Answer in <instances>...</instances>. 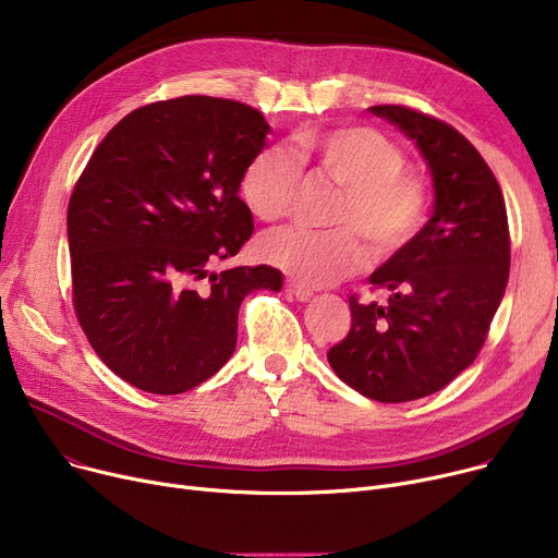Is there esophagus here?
Segmentation results:
<instances>
[{"label": "esophagus", "mask_w": 558, "mask_h": 558, "mask_svg": "<svg viewBox=\"0 0 558 558\" xmlns=\"http://www.w3.org/2000/svg\"><path fill=\"white\" fill-rule=\"evenodd\" d=\"M284 284H287L289 294L294 296L296 301H307V299L314 294V291H312L307 284H303V282H299V280H291V278H289Z\"/></svg>", "instance_id": "34e87169"}]
</instances>
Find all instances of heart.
Masks as SVG:
<instances>
[{"label":"heart","instance_id":"heart-1","mask_svg":"<svg viewBox=\"0 0 558 558\" xmlns=\"http://www.w3.org/2000/svg\"><path fill=\"white\" fill-rule=\"evenodd\" d=\"M295 160L282 146L255 154L242 175L240 196L262 221H280L291 213L301 187L303 165L314 167L341 187L326 230L291 226L262 240V255L282 271L310 284H324L364 267L369 244L387 259L421 232L429 187L425 175L404 167V156L389 137L368 126L299 131L291 137Z\"/></svg>","mask_w":558,"mask_h":558}]
</instances>
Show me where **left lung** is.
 Here are the masks:
<instances>
[{
	"mask_svg": "<svg viewBox=\"0 0 558 558\" xmlns=\"http://www.w3.org/2000/svg\"><path fill=\"white\" fill-rule=\"evenodd\" d=\"M416 140L434 179V213L414 242L371 276L385 301L348 299L353 324L328 362L377 402L441 391L475 362L500 305L511 238L500 183L454 126L407 106H371Z\"/></svg>",
	"mask_w": 558,
	"mask_h": 558,
	"instance_id": "left-lung-1",
	"label": "left lung"
}]
</instances>
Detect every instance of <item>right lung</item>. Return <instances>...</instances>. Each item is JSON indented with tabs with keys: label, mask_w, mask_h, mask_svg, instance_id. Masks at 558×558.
<instances>
[{
	"label": "right lung",
	"mask_w": 558,
	"mask_h": 558,
	"mask_svg": "<svg viewBox=\"0 0 558 558\" xmlns=\"http://www.w3.org/2000/svg\"><path fill=\"white\" fill-rule=\"evenodd\" d=\"M269 124L246 104L187 95L117 122L68 208L72 305L101 362L135 389L175 396L213 377L238 343L267 264L210 271L253 234L240 175Z\"/></svg>",
	"instance_id": "right-lung-1"
}]
</instances>
